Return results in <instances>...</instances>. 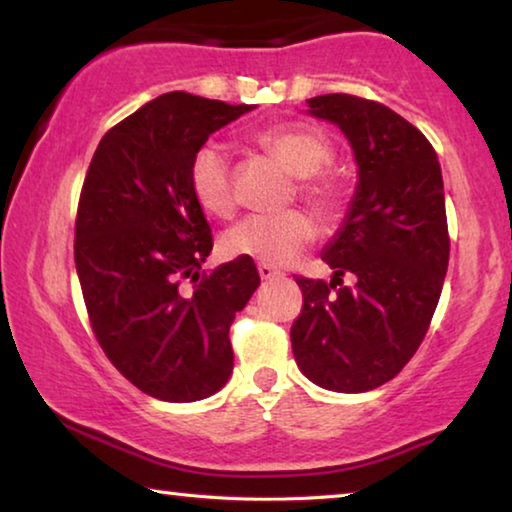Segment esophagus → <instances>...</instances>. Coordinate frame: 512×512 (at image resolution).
<instances>
[{"label": "esophagus", "instance_id": "1", "mask_svg": "<svg viewBox=\"0 0 512 512\" xmlns=\"http://www.w3.org/2000/svg\"><path fill=\"white\" fill-rule=\"evenodd\" d=\"M258 274H261L263 281H274V279L283 277L279 270H274L272 265H265V263H258Z\"/></svg>", "mask_w": 512, "mask_h": 512}]
</instances>
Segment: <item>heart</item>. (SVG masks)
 Returning a JSON list of instances; mask_svg holds the SVG:
<instances>
[{"mask_svg":"<svg viewBox=\"0 0 512 512\" xmlns=\"http://www.w3.org/2000/svg\"><path fill=\"white\" fill-rule=\"evenodd\" d=\"M258 146L283 164V169L302 178L300 194L318 215L332 219L341 208V187L325 167L334 160V148L320 130L302 123L270 125L256 132ZM190 185L199 206L215 217H229L235 210V194L229 160L215 144L201 146L190 162ZM316 238V226L300 210L279 215H251L224 235V254L251 258L265 265H288Z\"/></svg>","mask_w":512,"mask_h":512,"instance_id":"heart-1","label":"heart"}]
</instances>
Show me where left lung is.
Returning <instances> with one entry per match:
<instances>
[{
    "mask_svg": "<svg viewBox=\"0 0 512 512\" xmlns=\"http://www.w3.org/2000/svg\"><path fill=\"white\" fill-rule=\"evenodd\" d=\"M306 105L338 125L359 169L341 229L322 249L332 281L295 279L304 304L290 327L293 355L322 389L371 391L414 357L442 295L451 247L442 169L430 141L380 102L327 93Z\"/></svg>",
    "mask_w": 512,
    "mask_h": 512,
    "instance_id": "1",
    "label": "left lung"
}]
</instances>
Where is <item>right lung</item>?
Instances as JSON below:
<instances>
[{
    "mask_svg": "<svg viewBox=\"0 0 512 512\" xmlns=\"http://www.w3.org/2000/svg\"><path fill=\"white\" fill-rule=\"evenodd\" d=\"M254 107L164 93L114 125L86 171L75 222L86 311L107 359L153 398L194 403L233 373L231 322L261 277L251 258L201 272L212 235L190 162Z\"/></svg>",
    "mask_w": 512,
    "mask_h": 512,
    "instance_id": "1",
    "label": "right lung"
}]
</instances>
